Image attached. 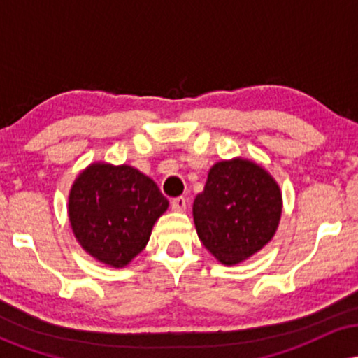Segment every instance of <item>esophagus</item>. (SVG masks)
Returning a JSON list of instances; mask_svg holds the SVG:
<instances>
[{
    "label": "esophagus",
    "instance_id": "esophagus-1",
    "mask_svg": "<svg viewBox=\"0 0 358 358\" xmlns=\"http://www.w3.org/2000/svg\"><path fill=\"white\" fill-rule=\"evenodd\" d=\"M171 210L173 212H185L187 210V199L178 196V199L171 200Z\"/></svg>",
    "mask_w": 358,
    "mask_h": 358
}]
</instances>
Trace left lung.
Wrapping results in <instances>:
<instances>
[{
    "label": "left lung",
    "instance_id": "left-lung-1",
    "mask_svg": "<svg viewBox=\"0 0 358 358\" xmlns=\"http://www.w3.org/2000/svg\"><path fill=\"white\" fill-rule=\"evenodd\" d=\"M282 212L281 188L252 159H222L208 171L193 200V222L202 244L222 264L236 266L273 239Z\"/></svg>",
    "mask_w": 358,
    "mask_h": 358
}]
</instances>
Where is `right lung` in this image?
I'll return each instance as SVG.
<instances>
[{
    "label": "right lung",
    "mask_w": 358,
    "mask_h": 358,
    "mask_svg": "<svg viewBox=\"0 0 358 358\" xmlns=\"http://www.w3.org/2000/svg\"><path fill=\"white\" fill-rule=\"evenodd\" d=\"M168 200L150 176L129 165L96 162L69 193V220L80 248L110 268H124L146 248Z\"/></svg>",
    "instance_id": "obj_1"
}]
</instances>
